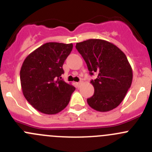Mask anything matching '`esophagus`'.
Returning <instances> with one entry per match:
<instances>
[{"mask_svg": "<svg viewBox=\"0 0 152 152\" xmlns=\"http://www.w3.org/2000/svg\"><path fill=\"white\" fill-rule=\"evenodd\" d=\"M81 84H82V82H76V86H77L78 87H80Z\"/></svg>", "mask_w": 152, "mask_h": 152, "instance_id": "esophagus-1", "label": "esophagus"}]
</instances>
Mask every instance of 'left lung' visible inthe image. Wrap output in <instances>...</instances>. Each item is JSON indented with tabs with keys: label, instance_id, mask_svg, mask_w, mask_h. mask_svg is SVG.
Returning <instances> with one entry per match:
<instances>
[{
	"label": "left lung",
	"instance_id": "left-lung-1",
	"mask_svg": "<svg viewBox=\"0 0 152 152\" xmlns=\"http://www.w3.org/2000/svg\"><path fill=\"white\" fill-rule=\"evenodd\" d=\"M76 49L85 59L90 75L94 94L87 102L93 110L108 112L124 100L132 82V69L125 53L114 44L100 39L77 42Z\"/></svg>",
	"mask_w": 152,
	"mask_h": 152
}]
</instances>
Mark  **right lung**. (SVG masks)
Instances as JSON below:
<instances>
[{
	"label": "right lung",
	"instance_id": "1",
	"mask_svg": "<svg viewBox=\"0 0 152 152\" xmlns=\"http://www.w3.org/2000/svg\"><path fill=\"white\" fill-rule=\"evenodd\" d=\"M73 44L47 42L29 53L21 67L23 94L37 111L55 115L68 104L76 88L61 77Z\"/></svg>",
	"mask_w": 152,
	"mask_h": 152
}]
</instances>
